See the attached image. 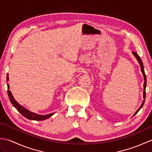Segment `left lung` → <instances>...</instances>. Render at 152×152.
I'll list each match as a JSON object with an SVG mask.
<instances>
[{
  "label": "left lung",
  "mask_w": 152,
  "mask_h": 152,
  "mask_svg": "<svg viewBox=\"0 0 152 152\" xmlns=\"http://www.w3.org/2000/svg\"><path fill=\"white\" fill-rule=\"evenodd\" d=\"M133 55L134 56V57L137 58V59L138 60V63H139V64H140V68H141V71H142V74H143V76H144V92H143V97H144V99H146V74H145V72H144V66H143V63H142V60H141V59H140V57H139V56H138V55L136 53V52H134V51H133ZM144 102H145V100H144L143 101V102H142V104L140 105V108H138V110H137V111L134 113V114L133 115V116L134 115H136L137 113L138 112V111L140 110L142 108V106L144 105Z\"/></svg>",
  "instance_id": "8db88e82"
}]
</instances>
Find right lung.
Listing matches in <instances>:
<instances>
[{
  "label": "right lung",
  "mask_w": 152,
  "mask_h": 152,
  "mask_svg": "<svg viewBox=\"0 0 152 152\" xmlns=\"http://www.w3.org/2000/svg\"><path fill=\"white\" fill-rule=\"evenodd\" d=\"M8 79H9V77H8V74L6 80L8 81ZM7 86H8V89H9V85L7 84ZM8 95L9 96L10 101V102H12L13 106L17 109V110L18 112H20V114H21L22 115H23L24 117H25L28 119H31V120H36V121H42L50 118L51 115H53L54 114V113H51V114H48V115H38L37 114H34V113L31 112L30 111H28V110L25 109L24 107H23L22 106L19 105L18 104V102H16L15 100L14 99V96H13L12 93L10 90H8Z\"/></svg>",
  "instance_id": "obj_1"
}]
</instances>
